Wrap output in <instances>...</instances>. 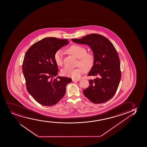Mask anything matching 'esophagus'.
I'll list each match as a JSON object with an SVG mask.
<instances>
[{
    "label": "esophagus",
    "mask_w": 147,
    "mask_h": 147,
    "mask_svg": "<svg viewBox=\"0 0 147 147\" xmlns=\"http://www.w3.org/2000/svg\"><path fill=\"white\" fill-rule=\"evenodd\" d=\"M79 80H80V79H78V80H76V79H72V81L73 82H78Z\"/></svg>",
    "instance_id": "esophagus-1"
}]
</instances>
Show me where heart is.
Returning <instances> with one entry per match:
<instances>
[{
	"mask_svg": "<svg viewBox=\"0 0 147 147\" xmlns=\"http://www.w3.org/2000/svg\"><path fill=\"white\" fill-rule=\"evenodd\" d=\"M67 51L76 58L79 59L78 65L76 69L65 67L61 74L63 76L70 77L74 79H79L84 71L90 70L94 65L95 57L93 54L87 53L85 48L78 45H73L67 49ZM54 59L57 65L62 66L63 64V54L61 50L57 51L54 55Z\"/></svg>",
	"mask_w": 147,
	"mask_h": 147,
	"instance_id": "heart-1",
	"label": "heart"
}]
</instances>
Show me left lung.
<instances>
[{
    "mask_svg": "<svg viewBox=\"0 0 147 147\" xmlns=\"http://www.w3.org/2000/svg\"><path fill=\"white\" fill-rule=\"evenodd\" d=\"M71 40L89 46L95 57L94 64L88 76L96 78L89 80L88 88L83 90L84 95L95 104L109 100L115 94L121 79L119 55L115 47L107 38L98 34Z\"/></svg>",
    "mask_w": 147,
    "mask_h": 147,
    "instance_id": "1",
    "label": "left lung"
}]
</instances>
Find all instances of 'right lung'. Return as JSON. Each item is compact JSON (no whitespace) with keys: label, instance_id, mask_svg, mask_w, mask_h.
<instances>
[{"label":"right lung","instance_id":"add662e5","mask_svg":"<svg viewBox=\"0 0 147 147\" xmlns=\"http://www.w3.org/2000/svg\"><path fill=\"white\" fill-rule=\"evenodd\" d=\"M69 43L67 39L45 38L32 45L26 52L23 73L28 92L37 102L45 106L57 104L65 94L66 86L71 82L58 76V65L54 59L57 51Z\"/></svg>","mask_w":147,"mask_h":147}]
</instances>
